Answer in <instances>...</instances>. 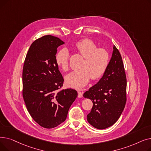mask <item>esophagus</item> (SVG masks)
I'll return each instance as SVG.
<instances>
[{"instance_id":"34e87169","label":"esophagus","mask_w":151,"mask_h":151,"mask_svg":"<svg viewBox=\"0 0 151 151\" xmlns=\"http://www.w3.org/2000/svg\"><path fill=\"white\" fill-rule=\"evenodd\" d=\"M78 97L79 98L83 97V92H80V91H78Z\"/></svg>"}]
</instances>
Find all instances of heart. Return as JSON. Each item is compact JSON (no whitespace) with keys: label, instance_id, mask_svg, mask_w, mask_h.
<instances>
[{"label":"heart","instance_id":"b5f03b06","mask_svg":"<svg viewBox=\"0 0 151 151\" xmlns=\"http://www.w3.org/2000/svg\"><path fill=\"white\" fill-rule=\"evenodd\" d=\"M76 47L84 58L81 69L73 71L65 76L66 84L71 88L81 89L88 84L91 77L96 80L104 74L109 62V54L104 48H97L91 40L84 39L76 43ZM55 62L64 71L69 68V52L67 49L59 50Z\"/></svg>","mask_w":151,"mask_h":151}]
</instances>
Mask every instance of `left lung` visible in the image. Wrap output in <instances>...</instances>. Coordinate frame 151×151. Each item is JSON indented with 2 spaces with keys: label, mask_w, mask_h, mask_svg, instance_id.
Returning a JSON list of instances; mask_svg holds the SVG:
<instances>
[{
  "label": "left lung",
  "mask_w": 151,
  "mask_h": 151,
  "mask_svg": "<svg viewBox=\"0 0 151 151\" xmlns=\"http://www.w3.org/2000/svg\"><path fill=\"white\" fill-rule=\"evenodd\" d=\"M127 80L122 59L116 47L106 70L99 82L83 94L93 106L87 120L93 127L102 130L109 127L120 117L126 103Z\"/></svg>",
  "instance_id": "left-lung-1"
}]
</instances>
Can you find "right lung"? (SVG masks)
<instances>
[{
	"instance_id": "1",
	"label": "right lung",
	"mask_w": 151,
	"mask_h": 151,
	"mask_svg": "<svg viewBox=\"0 0 151 151\" xmlns=\"http://www.w3.org/2000/svg\"><path fill=\"white\" fill-rule=\"evenodd\" d=\"M64 43L52 35L36 40L29 47L23 67L22 96L27 109L37 124L46 129L65 121L78 96L75 89L58 91L63 78L55 54L58 47Z\"/></svg>"
}]
</instances>
